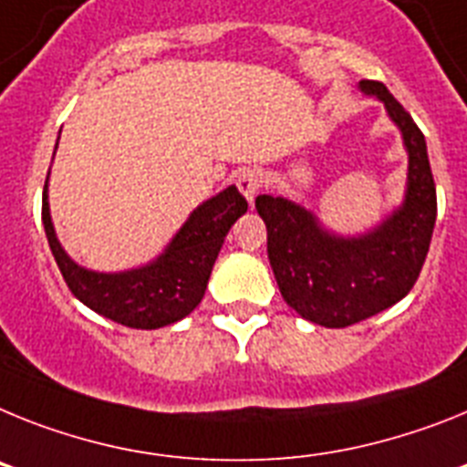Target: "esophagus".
Listing matches in <instances>:
<instances>
[{
	"instance_id": "esophagus-1",
	"label": "esophagus",
	"mask_w": 467,
	"mask_h": 467,
	"mask_svg": "<svg viewBox=\"0 0 467 467\" xmlns=\"http://www.w3.org/2000/svg\"><path fill=\"white\" fill-rule=\"evenodd\" d=\"M263 183H265V173H263V169H256V166H254V169H244L237 178L239 192L244 194L249 202H254V197L261 192Z\"/></svg>"
}]
</instances>
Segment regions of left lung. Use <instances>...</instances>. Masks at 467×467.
Masks as SVG:
<instances>
[{"label": "left lung", "mask_w": 467, "mask_h": 467, "mask_svg": "<svg viewBox=\"0 0 467 467\" xmlns=\"http://www.w3.org/2000/svg\"><path fill=\"white\" fill-rule=\"evenodd\" d=\"M395 121L409 152L407 192L400 209L357 237L324 230L306 206L258 194L267 228V258L284 301L303 319L343 329L395 306L413 289L428 256L437 218V192L425 136L380 82H359Z\"/></svg>", "instance_id": "1"}]
</instances>
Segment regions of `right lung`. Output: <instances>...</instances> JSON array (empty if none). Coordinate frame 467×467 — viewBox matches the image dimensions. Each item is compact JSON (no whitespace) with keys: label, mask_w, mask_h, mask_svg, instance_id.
<instances>
[{"label":"right lung","mask_w":467,"mask_h":467,"mask_svg":"<svg viewBox=\"0 0 467 467\" xmlns=\"http://www.w3.org/2000/svg\"><path fill=\"white\" fill-rule=\"evenodd\" d=\"M246 209L244 197L230 185L197 206L152 263L124 273H93L77 265L56 237L48 211V176L42 197L44 230L65 284L93 312L131 329H160L200 306L225 234Z\"/></svg>","instance_id":"add662e5"}]
</instances>
